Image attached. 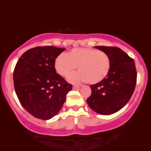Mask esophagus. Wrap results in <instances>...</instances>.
Wrapping results in <instances>:
<instances>
[{
  "mask_svg": "<svg viewBox=\"0 0 151 151\" xmlns=\"http://www.w3.org/2000/svg\"><path fill=\"white\" fill-rule=\"evenodd\" d=\"M79 86H78V85H73V89H78V88H79Z\"/></svg>",
  "mask_w": 151,
  "mask_h": 151,
  "instance_id": "obj_1",
  "label": "esophagus"
}]
</instances>
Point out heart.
Returning a JSON list of instances; mask_svg holds the SVG:
<instances>
[{"label":"heart","mask_w":151,"mask_h":151,"mask_svg":"<svg viewBox=\"0 0 151 151\" xmlns=\"http://www.w3.org/2000/svg\"><path fill=\"white\" fill-rule=\"evenodd\" d=\"M80 72L73 73L69 80L72 82L86 81L96 84L104 79L110 69V58L102 50L93 48H74L67 54H61L54 61L56 71L61 76L66 77L75 69Z\"/></svg>","instance_id":"heart-1"}]
</instances>
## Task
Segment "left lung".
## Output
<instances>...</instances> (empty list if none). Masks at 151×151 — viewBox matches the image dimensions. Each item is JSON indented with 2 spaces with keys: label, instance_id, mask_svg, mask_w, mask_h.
<instances>
[{
  "label": "left lung",
  "instance_id": "8db88e82",
  "mask_svg": "<svg viewBox=\"0 0 151 151\" xmlns=\"http://www.w3.org/2000/svg\"><path fill=\"white\" fill-rule=\"evenodd\" d=\"M110 58L109 73L98 83L91 85V94L87 103L91 110L102 115H110L121 110L132 95L137 71L132 58L116 47L95 46Z\"/></svg>",
  "mask_w": 151,
  "mask_h": 151
}]
</instances>
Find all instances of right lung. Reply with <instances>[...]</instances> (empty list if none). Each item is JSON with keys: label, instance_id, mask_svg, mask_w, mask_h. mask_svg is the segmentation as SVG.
I'll use <instances>...</instances> for the list:
<instances>
[{"label": "right lung", "instance_id": "obj_1", "mask_svg": "<svg viewBox=\"0 0 151 151\" xmlns=\"http://www.w3.org/2000/svg\"><path fill=\"white\" fill-rule=\"evenodd\" d=\"M65 48L36 47L19 59L13 72L16 94L31 115L47 120L61 110L73 85L56 73L54 61Z\"/></svg>", "mask_w": 151, "mask_h": 151}]
</instances>
